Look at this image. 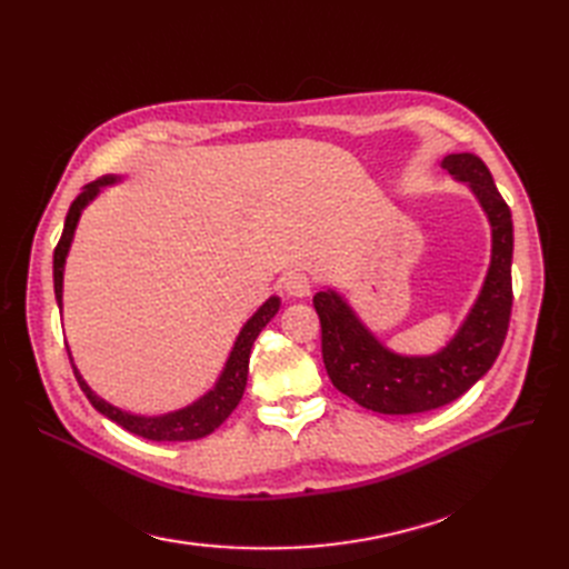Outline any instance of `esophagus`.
Instances as JSON below:
<instances>
[{"mask_svg": "<svg viewBox=\"0 0 569 569\" xmlns=\"http://www.w3.org/2000/svg\"><path fill=\"white\" fill-rule=\"evenodd\" d=\"M311 287H313V282L306 272H289L284 278V291L289 297H297V299L308 297L311 295Z\"/></svg>", "mask_w": 569, "mask_h": 569, "instance_id": "34e87169", "label": "esophagus"}]
</instances>
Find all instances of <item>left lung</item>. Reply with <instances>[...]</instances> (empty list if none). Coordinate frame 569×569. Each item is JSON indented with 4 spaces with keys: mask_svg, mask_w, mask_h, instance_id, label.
I'll list each match as a JSON object with an SVG mask.
<instances>
[{
    "mask_svg": "<svg viewBox=\"0 0 569 569\" xmlns=\"http://www.w3.org/2000/svg\"><path fill=\"white\" fill-rule=\"evenodd\" d=\"M449 173L468 182L491 222V268L458 335L435 356L387 351L335 291H318L313 306L322 330V363L332 385L358 406L385 416H412L456 401L501 353L512 311V218L489 168L475 153H449Z\"/></svg>",
    "mask_w": 569,
    "mask_h": 569,
    "instance_id": "left-lung-1",
    "label": "left lung"
}]
</instances>
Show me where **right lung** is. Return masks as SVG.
I'll use <instances>...</instances> for the list:
<instances>
[{"instance_id": "add662e5", "label": "right lung", "mask_w": 569, "mask_h": 569, "mask_svg": "<svg viewBox=\"0 0 569 569\" xmlns=\"http://www.w3.org/2000/svg\"><path fill=\"white\" fill-rule=\"evenodd\" d=\"M116 182L113 176L107 178H99L90 184L82 187V192L73 199L71 209L66 213V222H63V232L59 244L54 249V295H57V303L61 306V289H63V263H66V253L68 247H71V239L78 226V218L82 213L84 206L88 201L94 199V194L99 192L101 184H111ZM280 308V299L272 297L268 299L261 308H258L256 316L244 325V330L239 332L237 341H234V349L228 358V366L222 370L218 385L199 399L197 403L187 406L178 412H168V416H159V418H142V416H130V412L118 410L116 406L107 403L104 399H99V396L84 385L82 377L76 372V380L80 385V389L88 396L90 403L101 412V416H107L109 420H113L116 425H120L123 429H128L130 435H137L142 439L149 441H189V439H201L206 435H211L216 427H220L222 422L228 420L230 412L237 408V403L242 401V393L247 387V372H249V356H251V347L256 337L261 335L263 327L270 322V318L278 313Z\"/></svg>"}]
</instances>
